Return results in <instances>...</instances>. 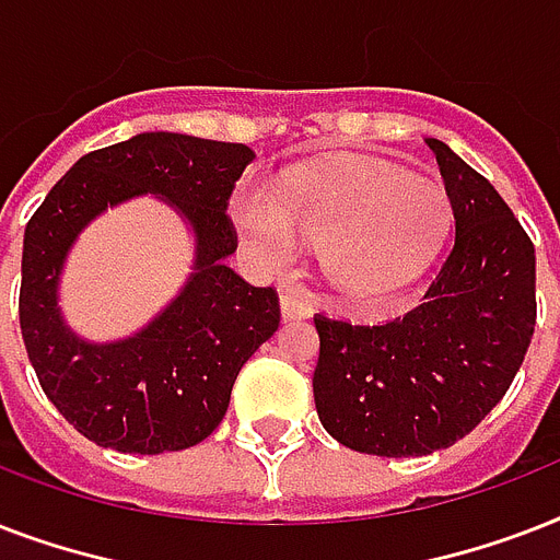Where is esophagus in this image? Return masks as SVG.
Masks as SVG:
<instances>
[{
    "label": "esophagus",
    "instance_id": "esophagus-1",
    "mask_svg": "<svg viewBox=\"0 0 560 560\" xmlns=\"http://www.w3.org/2000/svg\"><path fill=\"white\" fill-rule=\"evenodd\" d=\"M314 296L307 293L305 288H299V284H290L284 293H281V316L284 319H307V316L314 314Z\"/></svg>",
    "mask_w": 560,
    "mask_h": 560
}]
</instances>
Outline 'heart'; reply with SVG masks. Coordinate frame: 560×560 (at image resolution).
<instances>
[{
  "label": "heart",
  "mask_w": 560,
  "mask_h": 560,
  "mask_svg": "<svg viewBox=\"0 0 560 560\" xmlns=\"http://www.w3.org/2000/svg\"><path fill=\"white\" fill-rule=\"evenodd\" d=\"M237 229L267 264H288L299 237L323 244L325 270L354 296L418 279L442 249L453 209L439 183L372 160L288 171L232 202Z\"/></svg>",
  "instance_id": "heart-1"
}]
</instances>
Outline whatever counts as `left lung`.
<instances>
[{
    "label": "left lung",
    "mask_w": 560,
    "mask_h": 560,
    "mask_svg": "<svg viewBox=\"0 0 560 560\" xmlns=\"http://www.w3.org/2000/svg\"><path fill=\"white\" fill-rule=\"evenodd\" d=\"M456 235L424 302L381 325L316 314L314 400L340 444L374 456L451 447L500 404L535 334V244L482 174L427 139Z\"/></svg>",
    "instance_id": "left-lung-1"
}]
</instances>
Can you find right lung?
<instances>
[{"mask_svg": "<svg viewBox=\"0 0 560 560\" xmlns=\"http://www.w3.org/2000/svg\"><path fill=\"white\" fill-rule=\"evenodd\" d=\"M253 160L246 144L139 133L81 156L31 214L22 241V340L48 400L90 442L121 453L194 447L226 416L241 366L279 328V293L253 288L223 264L237 249L229 197ZM148 190L192 223V279L133 338L81 341L56 307L65 255L92 217Z\"/></svg>", "mask_w": 560, "mask_h": 560, "instance_id": "add662e5", "label": "right lung"}]
</instances>
